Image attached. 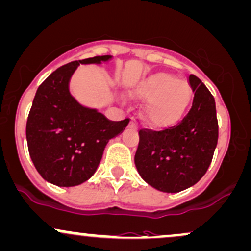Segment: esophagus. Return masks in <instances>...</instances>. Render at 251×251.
Wrapping results in <instances>:
<instances>
[{
    "instance_id": "esophagus-1",
    "label": "esophagus",
    "mask_w": 251,
    "mask_h": 251,
    "mask_svg": "<svg viewBox=\"0 0 251 251\" xmlns=\"http://www.w3.org/2000/svg\"><path fill=\"white\" fill-rule=\"evenodd\" d=\"M130 125L132 126V127H137V126H138V124H137V121H136V120L132 119V120H131V123H130Z\"/></svg>"
}]
</instances>
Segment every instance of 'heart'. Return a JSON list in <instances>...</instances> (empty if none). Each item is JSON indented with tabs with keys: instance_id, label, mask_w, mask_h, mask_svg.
I'll list each match as a JSON object with an SVG mask.
<instances>
[{
	"instance_id": "1",
	"label": "heart",
	"mask_w": 251,
	"mask_h": 251,
	"mask_svg": "<svg viewBox=\"0 0 251 251\" xmlns=\"http://www.w3.org/2000/svg\"><path fill=\"white\" fill-rule=\"evenodd\" d=\"M133 93L143 100L149 99L144 117L155 127H164L180 120L192 99L191 87L186 81L164 73L148 77L137 84Z\"/></svg>"
}]
</instances>
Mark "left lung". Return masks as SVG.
<instances>
[{
  "instance_id": "8db88e82",
  "label": "left lung",
  "mask_w": 251,
  "mask_h": 251,
  "mask_svg": "<svg viewBox=\"0 0 251 251\" xmlns=\"http://www.w3.org/2000/svg\"><path fill=\"white\" fill-rule=\"evenodd\" d=\"M188 83L194 98L180 123L161 131L139 130L134 163L143 180L161 192L177 193L197 183L207 172L218 143L213 95L197 76L189 75Z\"/></svg>"
}]
</instances>
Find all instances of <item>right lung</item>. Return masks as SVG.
Here are the masks:
<instances>
[{"label":"right lung","instance_id":"add662e5","mask_svg":"<svg viewBox=\"0 0 251 251\" xmlns=\"http://www.w3.org/2000/svg\"><path fill=\"white\" fill-rule=\"evenodd\" d=\"M109 56L68 63L38 88L26 124L29 156L44 180L73 187L90 178L109 139L125 130L130 119L112 121L81 106L69 93V79L79 64L100 63Z\"/></svg>","mask_w":251,"mask_h":251}]
</instances>
